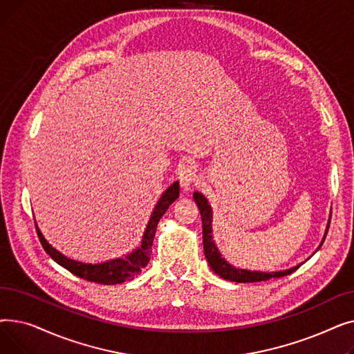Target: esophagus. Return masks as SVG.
Here are the masks:
<instances>
[{"label":"esophagus","instance_id":"esophagus-1","mask_svg":"<svg viewBox=\"0 0 354 354\" xmlns=\"http://www.w3.org/2000/svg\"><path fill=\"white\" fill-rule=\"evenodd\" d=\"M195 174H196V167L192 162H185V163L179 165L178 179H179V183L183 189H191L192 183L195 180Z\"/></svg>","mask_w":354,"mask_h":354}]
</instances>
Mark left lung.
Here are the masks:
<instances>
[{
	"label": "left lung",
	"instance_id": "obj_1",
	"mask_svg": "<svg viewBox=\"0 0 354 354\" xmlns=\"http://www.w3.org/2000/svg\"><path fill=\"white\" fill-rule=\"evenodd\" d=\"M194 199L196 202V205L201 211V216H202V234H203V251H205V257L207 261L211 267V270L218 274L221 278L224 280L232 281V283H258V281H267L270 278H280V277H286L290 275L291 272H294L297 268H300L299 264L292 268L284 270V271H272V272H266V271H251V270H245V268H236L232 264H230L227 259L222 257V254L219 252L215 241H214V235H212V207L211 203L208 202V199L203 196L201 192H194ZM331 218V216H330ZM330 218L327 222V228L324 232V236L322 239V244L319 245V248L323 245L328 227H330ZM317 248V250H319ZM315 250V251H317Z\"/></svg>",
	"mask_w": 354,
	"mask_h": 354
}]
</instances>
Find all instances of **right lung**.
Listing matches in <instances>:
<instances>
[{
  "instance_id": "right-lung-1",
  "label": "right lung",
  "mask_w": 354,
  "mask_h": 354,
  "mask_svg": "<svg viewBox=\"0 0 354 354\" xmlns=\"http://www.w3.org/2000/svg\"><path fill=\"white\" fill-rule=\"evenodd\" d=\"M178 198H179V182L176 180L171 185V187H167V189L160 195L159 201L156 202V205L151 214V218L147 221L145 232L142 235L140 245L136 247L132 252L113 258V259H107L104 263L91 264V263H82V261H76V259H71L66 257L63 252H60L59 250H55L51 244H48V241L41 234L39 225H37V222H35V230L44 251L51 257V259H54V261L59 266H62L63 268L68 270L71 274L83 278V280L97 283V284H104V286L122 284L124 281L133 280V278L142 271V268L147 266L149 259H151L152 244H153V238H155L159 221L163 216V214L167 211V208H169Z\"/></svg>"
}]
</instances>
